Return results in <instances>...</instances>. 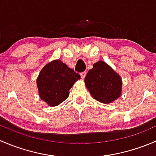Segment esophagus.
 Wrapping results in <instances>:
<instances>
[{"label": "esophagus", "mask_w": 156, "mask_h": 156, "mask_svg": "<svg viewBox=\"0 0 156 156\" xmlns=\"http://www.w3.org/2000/svg\"><path fill=\"white\" fill-rule=\"evenodd\" d=\"M80 75H81V78H82V79H84V78H85V76H86V72H81V74H80Z\"/></svg>", "instance_id": "34e87169"}]
</instances>
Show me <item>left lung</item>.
<instances>
[{
	"label": "left lung",
	"instance_id": "left-lung-1",
	"mask_svg": "<svg viewBox=\"0 0 156 156\" xmlns=\"http://www.w3.org/2000/svg\"><path fill=\"white\" fill-rule=\"evenodd\" d=\"M84 83L93 98L102 103H112L122 95V78L103 61L93 65L84 78Z\"/></svg>",
	"mask_w": 156,
	"mask_h": 156
}]
</instances>
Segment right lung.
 Masks as SVG:
<instances>
[{
    "label": "right lung",
    "mask_w": 156,
    "mask_h": 156,
    "mask_svg": "<svg viewBox=\"0 0 156 156\" xmlns=\"http://www.w3.org/2000/svg\"><path fill=\"white\" fill-rule=\"evenodd\" d=\"M81 78L60 59H54L43 67L37 76L39 97L48 106H56L66 100L69 90Z\"/></svg>",
    "instance_id": "right-lung-1"
}]
</instances>
